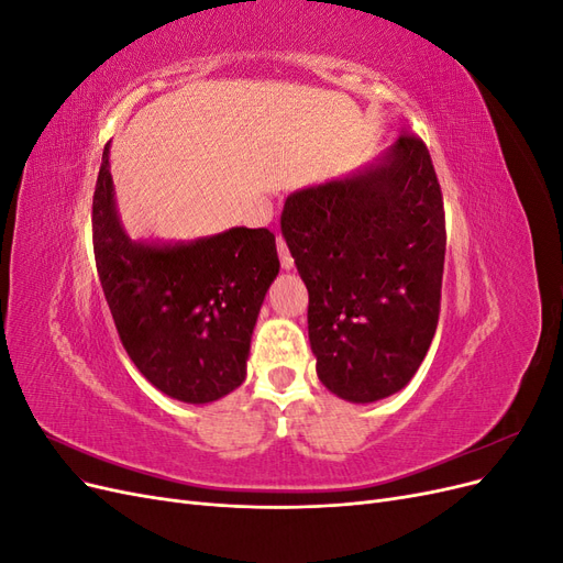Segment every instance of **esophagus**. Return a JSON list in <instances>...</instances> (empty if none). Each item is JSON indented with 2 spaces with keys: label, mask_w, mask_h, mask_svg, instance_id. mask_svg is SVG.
I'll return each mask as SVG.
<instances>
[{
  "label": "esophagus",
  "mask_w": 563,
  "mask_h": 563,
  "mask_svg": "<svg viewBox=\"0 0 563 563\" xmlns=\"http://www.w3.org/2000/svg\"><path fill=\"white\" fill-rule=\"evenodd\" d=\"M277 249H279L282 267H284V269H291V267H294V258H291V253H288V246H286V242H284V236H277Z\"/></svg>",
  "instance_id": "esophagus-1"
}]
</instances>
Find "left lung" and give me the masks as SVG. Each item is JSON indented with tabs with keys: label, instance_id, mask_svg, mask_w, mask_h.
Masks as SVG:
<instances>
[{
	"label": "left lung",
	"instance_id": "1",
	"mask_svg": "<svg viewBox=\"0 0 563 563\" xmlns=\"http://www.w3.org/2000/svg\"><path fill=\"white\" fill-rule=\"evenodd\" d=\"M282 234L310 294L319 380L356 404L395 395L441 310L446 218L428 145L404 133L366 172L294 192Z\"/></svg>",
	"mask_w": 563,
	"mask_h": 563
}]
</instances>
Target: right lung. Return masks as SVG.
Instances as JSON below:
<instances>
[{"instance_id": "obj_1", "label": "right lung", "mask_w": 563, "mask_h": 563, "mask_svg": "<svg viewBox=\"0 0 563 563\" xmlns=\"http://www.w3.org/2000/svg\"><path fill=\"white\" fill-rule=\"evenodd\" d=\"M103 150L93 255L119 340L164 395L209 404L246 378L251 333L279 272L275 234L232 228L187 244L135 242L119 225Z\"/></svg>"}]
</instances>
